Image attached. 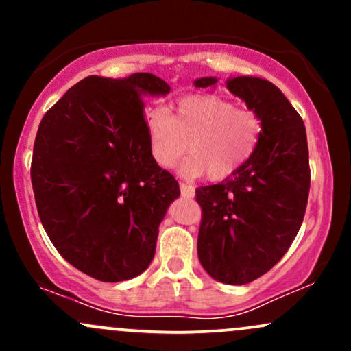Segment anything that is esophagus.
Masks as SVG:
<instances>
[{
    "instance_id": "1",
    "label": "esophagus",
    "mask_w": 351,
    "mask_h": 351,
    "mask_svg": "<svg viewBox=\"0 0 351 351\" xmlns=\"http://www.w3.org/2000/svg\"><path fill=\"white\" fill-rule=\"evenodd\" d=\"M180 189L181 195H183L184 198H193V196H195V186H191V184L180 183Z\"/></svg>"
}]
</instances>
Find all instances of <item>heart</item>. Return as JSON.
Masks as SVG:
<instances>
[{
  "mask_svg": "<svg viewBox=\"0 0 351 351\" xmlns=\"http://www.w3.org/2000/svg\"><path fill=\"white\" fill-rule=\"evenodd\" d=\"M153 160L171 168L184 152L193 153L183 165L186 175L223 181L236 175L256 153L263 136V119L251 108H237L219 95H189L176 104L173 115L162 107L145 114Z\"/></svg>",
  "mask_w": 351,
  "mask_h": 351,
  "instance_id": "heart-1",
  "label": "heart"
}]
</instances>
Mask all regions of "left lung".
<instances>
[{
	"label": "left lung",
	"instance_id": "obj_1",
	"mask_svg": "<svg viewBox=\"0 0 351 351\" xmlns=\"http://www.w3.org/2000/svg\"><path fill=\"white\" fill-rule=\"evenodd\" d=\"M217 79L195 80L196 87ZM228 88L263 119L252 158L231 178L196 189L199 263L213 279L243 285L282 259L304 221L310 189L308 147L299 112L269 80L234 77Z\"/></svg>",
	"mask_w": 351,
	"mask_h": 351
}]
</instances>
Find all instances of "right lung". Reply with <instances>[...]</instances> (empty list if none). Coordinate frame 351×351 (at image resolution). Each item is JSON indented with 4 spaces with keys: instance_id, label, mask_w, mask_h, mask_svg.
Listing matches in <instances>:
<instances>
[{
    "instance_id": "right-lung-1",
    "label": "right lung",
    "mask_w": 351,
    "mask_h": 351,
    "mask_svg": "<svg viewBox=\"0 0 351 351\" xmlns=\"http://www.w3.org/2000/svg\"><path fill=\"white\" fill-rule=\"evenodd\" d=\"M170 86L148 72L88 75L39 123L31 181L51 243L67 263L102 282L140 276L178 181L153 160L143 95Z\"/></svg>"
}]
</instances>
